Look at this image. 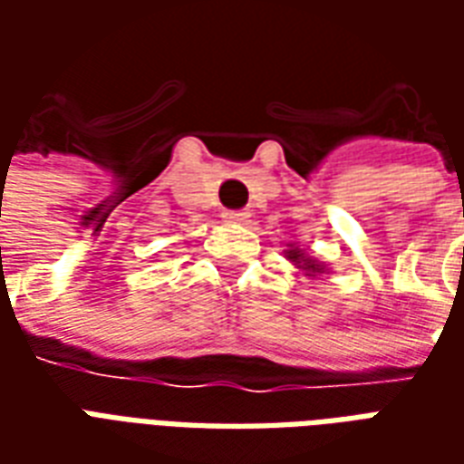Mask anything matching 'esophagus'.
Masks as SVG:
<instances>
[{
	"label": "esophagus",
	"mask_w": 464,
	"mask_h": 464,
	"mask_svg": "<svg viewBox=\"0 0 464 464\" xmlns=\"http://www.w3.org/2000/svg\"><path fill=\"white\" fill-rule=\"evenodd\" d=\"M223 218H226V223H248V218H251V213H246V211H226V213H223Z\"/></svg>",
	"instance_id": "obj_1"
}]
</instances>
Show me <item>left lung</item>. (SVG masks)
I'll return each mask as SVG.
<instances>
[{"instance_id":"left-lung-1","label":"left lung","mask_w":464,"mask_h":464,"mask_svg":"<svg viewBox=\"0 0 464 464\" xmlns=\"http://www.w3.org/2000/svg\"><path fill=\"white\" fill-rule=\"evenodd\" d=\"M285 258H288L298 271H303L305 276H313V278L328 271V268H325V263H321L318 258H313L311 253L305 251V248H298L295 243H291V248L285 251Z\"/></svg>"}]
</instances>
